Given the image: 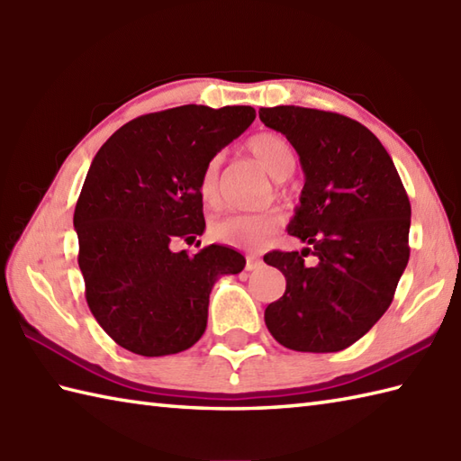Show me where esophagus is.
<instances>
[{"label": "esophagus", "mask_w": 461, "mask_h": 461, "mask_svg": "<svg viewBox=\"0 0 461 461\" xmlns=\"http://www.w3.org/2000/svg\"><path fill=\"white\" fill-rule=\"evenodd\" d=\"M263 266V259L259 256H256V253H249V256L246 258V269L248 271H256Z\"/></svg>", "instance_id": "obj_1"}]
</instances>
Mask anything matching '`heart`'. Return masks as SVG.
Instances as JSON below:
<instances>
[{"label":"heart","instance_id":"heart-1","mask_svg":"<svg viewBox=\"0 0 461 461\" xmlns=\"http://www.w3.org/2000/svg\"><path fill=\"white\" fill-rule=\"evenodd\" d=\"M253 158L273 180H285L295 170V150L287 139L276 132L253 136L248 144ZM200 198L205 205L215 208L220 203V158H212L200 176ZM283 215L277 210L258 213H231L213 223V236L233 248L253 249L269 241L281 228Z\"/></svg>","mask_w":461,"mask_h":461}]
</instances>
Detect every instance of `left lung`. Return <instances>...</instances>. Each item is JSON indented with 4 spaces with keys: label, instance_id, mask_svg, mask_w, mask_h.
Here are the masks:
<instances>
[{
    "label": "left lung",
    "instance_id": "obj_1",
    "mask_svg": "<svg viewBox=\"0 0 461 461\" xmlns=\"http://www.w3.org/2000/svg\"><path fill=\"white\" fill-rule=\"evenodd\" d=\"M259 119L299 154L305 185L287 231L311 246L263 258L287 279L266 325L291 350H342L394 299L410 258L408 194L384 146L348 116L289 104L259 109Z\"/></svg>",
    "mask_w": 461,
    "mask_h": 461
}]
</instances>
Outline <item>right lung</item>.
Listing matches in <instances>:
<instances>
[{"instance_id":"add662e5","label":"right lung","mask_w":461,"mask_h":461,"mask_svg":"<svg viewBox=\"0 0 461 461\" xmlns=\"http://www.w3.org/2000/svg\"><path fill=\"white\" fill-rule=\"evenodd\" d=\"M253 119V106L184 104L126 122L96 152L73 225L86 303L116 345L142 357L190 348L215 279L246 266L215 243L194 256L172 246L203 233L200 176Z\"/></svg>"}]
</instances>
